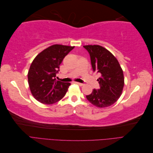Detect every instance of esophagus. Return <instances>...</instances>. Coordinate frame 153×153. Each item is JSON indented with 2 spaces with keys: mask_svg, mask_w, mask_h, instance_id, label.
Segmentation results:
<instances>
[{
  "mask_svg": "<svg viewBox=\"0 0 153 153\" xmlns=\"http://www.w3.org/2000/svg\"><path fill=\"white\" fill-rule=\"evenodd\" d=\"M75 84H76L77 85H78L79 86H83V85H84V84H82V83L77 82H75Z\"/></svg>",
  "mask_w": 153,
  "mask_h": 153,
  "instance_id": "obj_1",
  "label": "esophagus"
}]
</instances>
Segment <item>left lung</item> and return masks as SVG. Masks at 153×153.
<instances>
[{
    "instance_id": "1",
    "label": "left lung",
    "mask_w": 153,
    "mask_h": 153,
    "mask_svg": "<svg viewBox=\"0 0 153 153\" xmlns=\"http://www.w3.org/2000/svg\"><path fill=\"white\" fill-rule=\"evenodd\" d=\"M89 52L92 70L99 73L98 89L87 95V100L99 108L113 105L121 96L124 84L123 69L112 53L100 45L84 46Z\"/></svg>"
}]
</instances>
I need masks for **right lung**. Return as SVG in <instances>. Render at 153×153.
<instances>
[{
  "label": "right lung",
  "mask_w": 153,
  "mask_h": 153,
  "mask_svg": "<svg viewBox=\"0 0 153 153\" xmlns=\"http://www.w3.org/2000/svg\"><path fill=\"white\" fill-rule=\"evenodd\" d=\"M75 47L53 45L39 53L32 61L28 72L31 93L43 104H53L65 96L70 83L57 80L60 64Z\"/></svg>",
  "instance_id": "1"
}]
</instances>
